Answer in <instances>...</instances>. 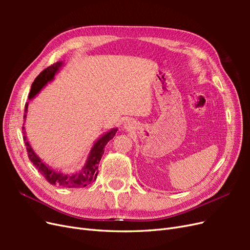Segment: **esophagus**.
Returning <instances> with one entry per match:
<instances>
[{"label":"esophagus","mask_w":250,"mask_h":250,"mask_svg":"<svg viewBox=\"0 0 250 250\" xmlns=\"http://www.w3.org/2000/svg\"><path fill=\"white\" fill-rule=\"evenodd\" d=\"M132 126H133V122H132L131 120H127V121H125V123H124V128H126V129H131Z\"/></svg>","instance_id":"34e87169"}]
</instances>
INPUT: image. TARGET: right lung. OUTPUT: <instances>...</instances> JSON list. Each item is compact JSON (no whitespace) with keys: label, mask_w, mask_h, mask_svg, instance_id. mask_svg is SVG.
Instances as JSON below:
<instances>
[{"label":"right lung","mask_w":250,"mask_h":250,"mask_svg":"<svg viewBox=\"0 0 250 250\" xmlns=\"http://www.w3.org/2000/svg\"><path fill=\"white\" fill-rule=\"evenodd\" d=\"M62 65V62H57L56 63L48 66L46 70H43L32 83L31 90H30L28 99L32 100L33 98H35V96L48 84V82H51L54 79V76L60 71ZM28 105L29 102L25 104V121L27 117ZM117 130L118 128H111L110 130L105 132L95 142L94 146L89 151L84 166H83L79 171L75 173H62L50 168L49 166L47 164H44L42 161V158L34 152V150L32 149L31 145H30L27 140L25 127H22V133H24V141L27 148L29 160L31 161V163L35 166V168L41 172V174H42V176L46 178L51 185L60 186L63 188H84L90 183H94L97 178L98 171H99L98 170V165H99L101 157L104 153V148L106 146V144L115 137Z\"/></svg>","instance_id":"1"}]
</instances>
